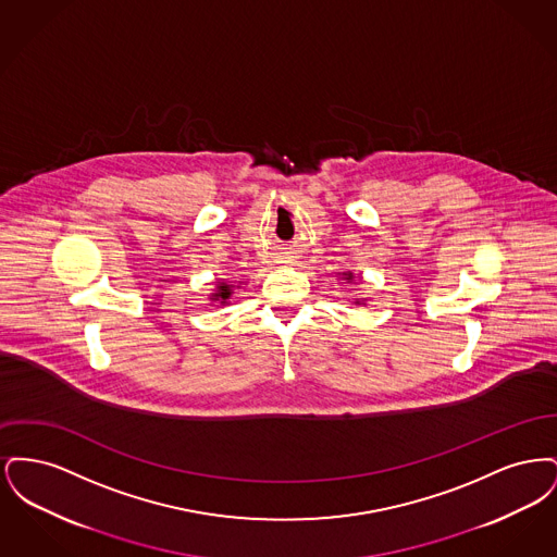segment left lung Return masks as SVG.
Returning a JSON list of instances; mask_svg holds the SVG:
<instances>
[{
  "mask_svg": "<svg viewBox=\"0 0 557 557\" xmlns=\"http://www.w3.org/2000/svg\"><path fill=\"white\" fill-rule=\"evenodd\" d=\"M343 275V280H345L346 284H355L357 282V277H355V273L352 271H345V273H341ZM361 282V280H359ZM368 302V298H357L355 300V305L359 307V305H366Z\"/></svg>",
  "mask_w": 557,
  "mask_h": 557,
  "instance_id": "obj_1",
  "label": "left lung"
}]
</instances>
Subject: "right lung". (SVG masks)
<instances>
[{
  "label": "right lung",
  "mask_w": 557,
  "mask_h": 557,
  "mask_svg": "<svg viewBox=\"0 0 557 557\" xmlns=\"http://www.w3.org/2000/svg\"><path fill=\"white\" fill-rule=\"evenodd\" d=\"M236 288H239V286L227 282V280H216L214 290L209 294V300H211L214 307H225V305H230V298H232V294H234Z\"/></svg>",
  "instance_id": "1"
}]
</instances>
